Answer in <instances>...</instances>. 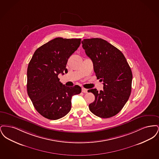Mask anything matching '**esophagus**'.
<instances>
[{
    "label": "esophagus",
    "mask_w": 159,
    "mask_h": 159,
    "mask_svg": "<svg viewBox=\"0 0 159 159\" xmlns=\"http://www.w3.org/2000/svg\"><path fill=\"white\" fill-rule=\"evenodd\" d=\"M82 92H83V93H87L88 92V90L86 89H85V88H82Z\"/></svg>",
    "instance_id": "esophagus-1"
}]
</instances>
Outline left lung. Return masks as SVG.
I'll use <instances>...</instances> for the list:
<instances>
[{
    "mask_svg": "<svg viewBox=\"0 0 159 159\" xmlns=\"http://www.w3.org/2000/svg\"><path fill=\"white\" fill-rule=\"evenodd\" d=\"M85 53L93 62L95 75L103 82V90H88L95 95L89 105L91 112L101 118L119 113L131 93L132 73L124 55L117 48L100 38L82 41Z\"/></svg>",
    "mask_w": 159,
    "mask_h": 159,
    "instance_id": "obj_1",
    "label": "left lung"
}]
</instances>
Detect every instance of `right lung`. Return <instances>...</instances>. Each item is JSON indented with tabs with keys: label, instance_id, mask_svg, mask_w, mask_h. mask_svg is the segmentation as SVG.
Instances as JSON below:
<instances>
[{
	"label": "right lung",
	"instance_id": "right-lung-1",
	"mask_svg": "<svg viewBox=\"0 0 159 159\" xmlns=\"http://www.w3.org/2000/svg\"><path fill=\"white\" fill-rule=\"evenodd\" d=\"M80 42V39L55 38L37 49L29 64L27 93L38 113L46 119L57 120L67 114L71 97L82 91L78 85L66 86L58 77L68 72V59Z\"/></svg>",
	"mask_w": 159,
	"mask_h": 159
}]
</instances>
